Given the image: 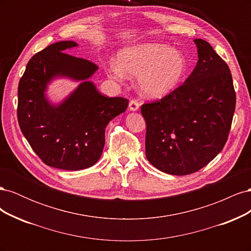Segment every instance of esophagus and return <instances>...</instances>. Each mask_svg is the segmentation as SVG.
<instances>
[{"label":"esophagus","mask_w":251,"mask_h":251,"mask_svg":"<svg viewBox=\"0 0 251 251\" xmlns=\"http://www.w3.org/2000/svg\"><path fill=\"white\" fill-rule=\"evenodd\" d=\"M128 109L133 112L138 111L139 110V102L137 100H131L130 103H128Z\"/></svg>","instance_id":"1"}]
</instances>
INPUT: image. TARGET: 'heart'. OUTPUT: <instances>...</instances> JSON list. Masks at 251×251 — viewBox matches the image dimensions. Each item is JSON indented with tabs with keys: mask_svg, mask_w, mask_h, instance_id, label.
Segmentation results:
<instances>
[{
	"mask_svg": "<svg viewBox=\"0 0 251 251\" xmlns=\"http://www.w3.org/2000/svg\"><path fill=\"white\" fill-rule=\"evenodd\" d=\"M185 55L169 45L144 43L120 49L117 62L112 60L108 73L114 79L138 77L143 96L160 100L174 93L187 75Z\"/></svg>",
	"mask_w": 251,
	"mask_h": 251,
	"instance_id": "b5f03b06",
	"label": "heart"
}]
</instances>
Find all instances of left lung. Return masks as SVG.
Returning <instances> with one entry per match:
<instances>
[{"label": "left lung", "instance_id": "obj_1", "mask_svg": "<svg viewBox=\"0 0 251 251\" xmlns=\"http://www.w3.org/2000/svg\"><path fill=\"white\" fill-rule=\"evenodd\" d=\"M194 42L198 62L183 85L141 107L148 160L176 176L199 171L222 151L235 108L228 66L206 41Z\"/></svg>", "mask_w": 251, "mask_h": 251}]
</instances>
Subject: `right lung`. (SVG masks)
Returning a JSON list of instances; mask_svg holds the SVG:
<instances>
[{"label":"right lung","instance_id":"1","mask_svg":"<svg viewBox=\"0 0 251 251\" xmlns=\"http://www.w3.org/2000/svg\"><path fill=\"white\" fill-rule=\"evenodd\" d=\"M73 41L50 45L29 60L18 90V120L21 131L45 164L66 171L94 165L102 154L105 127L125 113L128 100L105 97L90 80L98 67L66 52L77 47ZM58 78L80 82L59 103L47 92Z\"/></svg>","mask_w":251,"mask_h":251}]
</instances>
